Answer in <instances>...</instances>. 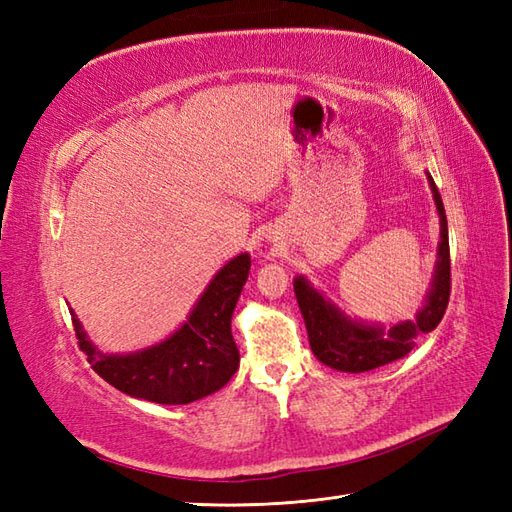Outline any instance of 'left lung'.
Masks as SVG:
<instances>
[{
    "mask_svg": "<svg viewBox=\"0 0 512 512\" xmlns=\"http://www.w3.org/2000/svg\"><path fill=\"white\" fill-rule=\"evenodd\" d=\"M427 180L440 217V242L431 286L427 297H424L422 308L416 312V319L400 321L387 330L380 323H367L347 317L336 303H332V299L314 288L303 275H297L295 281H292L299 310L303 314V321H306L312 354L323 365L336 369V372L361 374L398 361V358L407 356L413 350V345H416L413 339L418 334L436 330L444 317L451 292L449 226L440 191L429 171Z\"/></svg>",
    "mask_w": 512,
    "mask_h": 512,
    "instance_id": "8db88e82",
    "label": "left lung"
}]
</instances>
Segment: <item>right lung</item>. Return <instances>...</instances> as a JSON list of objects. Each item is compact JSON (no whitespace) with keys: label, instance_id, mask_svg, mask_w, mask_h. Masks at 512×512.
<instances>
[{"label":"right lung","instance_id":"obj_1","mask_svg":"<svg viewBox=\"0 0 512 512\" xmlns=\"http://www.w3.org/2000/svg\"><path fill=\"white\" fill-rule=\"evenodd\" d=\"M248 270V253L233 257L217 270L176 332L136 352H101L70 310L79 347L88 354L96 374L132 398L158 405H189L211 396L233 378L239 367L231 319Z\"/></svg>","mask_w":512,"mask_h":512}]
</instances>
